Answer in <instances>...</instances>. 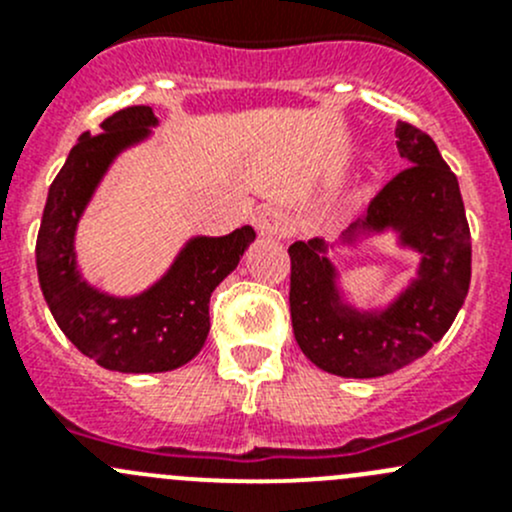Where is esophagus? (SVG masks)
<instances>
[{
    "label": "esophagus",
    "mask_w": 512,
    "mask_h": 512,
    "mask_svg": "<svg viewBox=\"0 0 512 512\" xmlns=\"http://www.w3.org/2000/svg\"><path fill=\"white\" fill-rule=\"evenodd\" d=\"M255 227L262 237H285L292 230V218L282 208H262L257 213Z\"/></svg>",
    "instance_id": "esophagus-1"
}]
</instances>
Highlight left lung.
<instances>
[{
  "label": "left lung",
  "instance_id": "1",
  "mask_svg": "<svg viewBox=\"0 0 512 512\" xmlns=\"http://www.w3.org/2000/svg\"><path fill=\"white\" fill-rule=\"evenodd\" d=\"M396 148L409 168L389 180L344 232L356 242L396 230L421 255L418 277L381 312L342 302L337 270L322 240L289 245V312L299 349L312 364L344 379H374L421 359L451 329L471 285V230L456 175L431 136L396 126Z\"/></svg>",
  "mask_w": 512,
  "mask_h": 512
}]
</instances>
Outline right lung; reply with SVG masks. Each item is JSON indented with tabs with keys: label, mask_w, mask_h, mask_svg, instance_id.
Returning <instances> with one entry per match:
<instances>
[{
	"label": "right lung",
	"mask_w": 512,
	"mask_h": 512,
	"mask_svg": "<svg viewBox=\"0 0 512 512\" xmlns=\"http://www.w3.org/2000/svg\"><path fill=\"white\" fill-rule=\"evenodd\" d=\"M151 106H128L84 133L46 198L36 237V272L46 304L69 342L98 366L158 374L188 364L210 332V294L255 240L250 225L225 237H193L173 267L138 297H111L81 280L74 235L86 203L111 160L156 126Z\"/></svg>",
	"instance_id": "add662e5"
}]
</instances>
